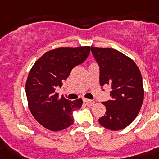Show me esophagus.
Masks as SVG:
<instances>
[{
	"mask_svg": "<svg viewBox=\"0 0 159 159\" xmlns=\"http://www.w3.org/2000/svg\"><path fill=\"white\" fill-rule=\"evenodd\" d=\"M83 101L86 102V104H88V105H90V106H91V105H93V104H95V101H93V100H88V99H86V98H84Z\"/></svg>",
	"mask_w": 159,
	"mask_h": 159,
	"instance_id": "obj_1",
	"label": "esophagus"
}]
</instances>
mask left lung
<instances>
[{
	"label": "left lung",
	"mask_w": 159,
	"mask_h": 159,
	"mask_svg": "<svg viewBox=\"0 0 159 159\" xmlns=\"http://www.w3.org/2000/svg\"><path fill=\"white\" fill-rule=\"evenodd\" d=\"M100 66V86H109L112 100L103 102L106 113L99 118L101 126L118 131L133 122L144 100L141 73L135 62L120 51L112 48L91 46Z\"/></svg>",
	"instance_id": "8db88e82"
}]
</instances>
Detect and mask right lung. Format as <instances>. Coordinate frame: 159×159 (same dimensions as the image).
<instances>
[{"instance_id": "add662e5", "label": "right lung", "mask_w": 159, "mask_h": 159, "mask_svg": "<svg viewBox=\"0 0 159 159\" xmlns=\"http://www.w3.org/2000/svg\"><path fill=\"white\" fill-rule=\"evenodd\" d=\"M90 46L59 47L45 53L37 59L26 82L28 108L34 118L45 128L59 131L73 123V112L82 107V100L70 101L59 97L56 86L68 78L71 71L83 63Z\"/></svg>"}]
</instances>
